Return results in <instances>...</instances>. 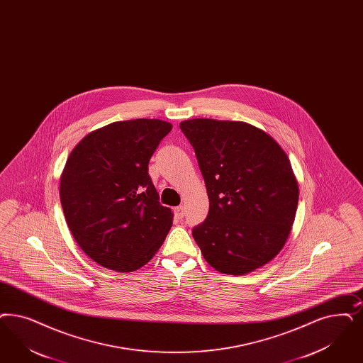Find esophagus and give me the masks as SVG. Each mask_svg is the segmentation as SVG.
Segmentation results:
<instances>
[{
  "label": "esophagus",
  "instance_id": "esophagus-1",
  "mask_svg": "<svg viewBox=\"0 0 363 363\" xmlns=\"http://www.w3.org/2000/svg\"><path fill=\"white\" fill-rule=\"evenodd\" d=\"M185 216V211H184V206H177L174 209V217L177 220H182Z\"/></svg>",
  "mask_w": 363,
  "mask_h": 363
}]
</instances>
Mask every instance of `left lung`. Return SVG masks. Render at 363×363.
<instances>
[{
	"mask_svg": "<svg viewBox=\"0 0 363 363\" xmlns=\"http://www.w3.org/2000/svg\"><path fill=\"white\" fill-rule=\"evenodd\" d=\"M196 151L209 197L206 220L191 233L216 271L245 275L284 247L299 201L287 154L265 131L206 118L179 123Z\"/></svg>",
	"mask_w": 363,
	"mask_h": 363,
	"instance_id": "left-lung-1",
	"label": "left lung"
}]
</instances>
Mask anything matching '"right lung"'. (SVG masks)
<instances>
[{
    "instance_id": "1",
    "label": "right lung",
    "mask_w": 363,
    "mask_h": 363,
    "mask_svg": "<svg viewBox=\"0 0 363 363\" xmlns=\"http://www.w3.org/2000/svg\"><path fill=\"white\" fill-rule=\"evenodd\" d=\"M173 125L160 119L113 122L83 138L60 177L64 217L95 263L133 272L167 236L173 213L160 203L149 161Z\"/></svg>"
}]
</instances>
